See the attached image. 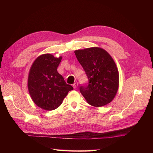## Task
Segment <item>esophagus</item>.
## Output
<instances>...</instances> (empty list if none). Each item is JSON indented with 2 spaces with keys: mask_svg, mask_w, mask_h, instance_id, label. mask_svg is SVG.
<instances>
[{
  "mask_svg": "<svg viewBox=\"0 0 153 153\" xmlns=\"http://www.w3.org/2000/svg\"><path fill=\"white\" fill-rule=\"evenodd\" d=\"M77 85H78V84H77V83H74V84H73V87H74V89H76V88L77 87Z\"/></svg>",
  "mask_w": 153,
  "mask_h": 153,
  "instance_id": "1",
  "label": "esophagus"
}]
</instances>
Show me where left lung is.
Returning a JSON list of instances; mask_svg holds the SVG:
<instances>
[{
	"label": "left lung",
	"mask_w": 153,
	"mask_h": 153,
	"mask_svg": "<svg viewBox=\"0 0 153 153\" xmlns=\"http://www.w3.org/2000/svg\"><path fill=\"white\" fill-rule=\"evenodd\" d=\"M88 78L87 85L79 91L89 105L100 107L110 103L114 98L119 85V74L112 58L99 47L74 52Z\"/></svg>",
	"instance_id": "1"
}]
</instances>
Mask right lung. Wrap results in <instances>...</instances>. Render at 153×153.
<instances>
[{"label": "right lung", "instance_id": "add662e5", "mask_svg": "<svg viewBox=\"0 0 153 153\" xmlns=\"http://www.w3.org/2000/svg\"><path fill=\"white\" fill-rule=\"evenodd\" d=\"M62 57L51 54L39 56L32 64L28 77V89L39 107L53 110L59 107L68 93L74 88L57 71Z\"/></svg>", "mask_w": 153, "mask_h": 153}]
</instances>
